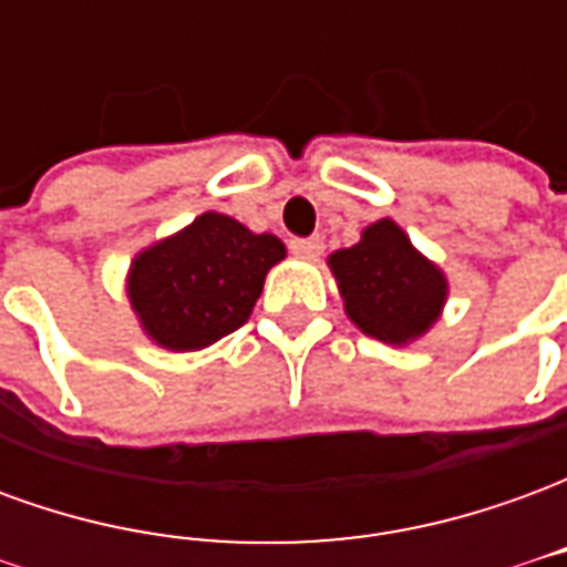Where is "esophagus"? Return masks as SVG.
I'll use <instances>...</instances> for the list:
<instances>
[{"label": "esophagus", "instance_id": "obj_1", "mask_svg": "<svg viewBox=\"0 0 567 567\" xmlns=\"http://www.w3.org/2000/svg\"><path fill=\"white\" fill-rule=\"evenodd\" d=\"M291 251H295L297 258H307L316 260L324 251V239L321 236H307V239H291Z\"/></svg>", "mask_w": 567, "mask_h": 567}]
</instances>
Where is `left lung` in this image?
<instances>
[{
    "label": "left lung",
    "instance_id": "8db88e82",
    "mask_svg": "<svg viewBox=\"0 0 567 567\" xmlns=\"http://www.w3.org/2000/svg\"><path fill=\"white\" fill-rule=\"evenodd\" d=\"M328 267L358 331L389 346H410L443 316L450 279L392 218L368 224L355 246L337 248Z\"/></svg>",
    "mask_w": 567,
    "mask_h": 567
}]
</instances>
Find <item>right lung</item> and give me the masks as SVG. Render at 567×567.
Masks as SVG:
<instances>
[{
  "label": "right lung",
  "mask_w": 567,
  "mask_h": 567,
  "mask_svg": "<svg viewBox=\"0 0 567 567\" xmlns=\"http://www.w3.org/2000/svg\"><path fill=\"white\" fill-rule=\"evenodd\" d=\"M285 243L203 212L178 234L142 248L127 270L130 309L166 352H199L243 328Z\"/></svg>",
  "instance_id": "1"
}]
</instances>
